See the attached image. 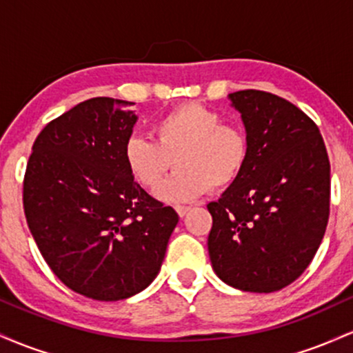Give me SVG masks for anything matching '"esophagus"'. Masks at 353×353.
Returning a JSON list of instances; mask_svg holds the SVG:
<instances>
[{
	"mask_svg": "<svg viewBox=\"0 0 353 353\" xmlns=\"http://www.w3.org/2000/svg\"><path fill=\"white\" fill-rule=\"evenodd\" d=\"M176 210L177 214H179V217H184L190 210V208H188V205H176Z\"/></svg>",
	"mask_w": 353,
	"mask_h": 353,
	"instance_id": "esophagus-1",
	"label": "esophagus"
}]
</instances>
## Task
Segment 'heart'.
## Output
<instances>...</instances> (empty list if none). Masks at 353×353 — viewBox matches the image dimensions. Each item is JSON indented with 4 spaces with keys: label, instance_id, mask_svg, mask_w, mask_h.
<instances>
[{
    "label": "heart",
    "instance_id": "1",
    "mask_svg": "<svg viewBox=\"0 0 353 353\" xmlns=\"http://www.w3.org/2000/svg\"><path fill=\"white\" fill-rule=\"evenodd\" d=\"M154 141L131 136L125 141L124 159L141 185L157 189L171 169L172 174L157 196L165 202L197 199L209 185H232L249 159V137L239 124L224 123L214 109L185 103L163 114L152 125Z\"/></svg>",
    "mask_w": 353,
    "mask_h": 353
}]
</instances>
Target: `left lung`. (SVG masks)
<instances>
[{"label": "left lung", "mask_w": 353, "mask_h": 353, "mask_svg": "<svg viewBox=\"0 0 353 353\" xmlns=\"http://www.w3.org/2000/svg\"><path fill=\"white\" fill-rule=\"evenodd\" d=\"M249 137L241 177L209 202L214 272L244 292H275L317 252L330 205V163L317 124L287 99L257 89L229 94Z\"/></svg>", "instance_id": "obj_1"}]
</instances>
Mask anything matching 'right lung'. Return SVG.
<instances>
[{
	"instance_id": "add662e5",
	"label": "right lung",
	"mask_w": 353,
	"mask_h": 353,
	"mask_svg": "<svg viewBox=\"0 0 353 353\" xmlns=\"http://www.w3.org/2000/svg\"><path fill=\"white\" fill-rule=\"evenodd\" d=\"M132 104L92 98L56 117L36 137L24 174V216L39 252L64 285L94 301L144 290L179 222L125 165Z\"/></svg>"
}]
</instances>
